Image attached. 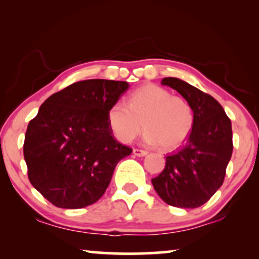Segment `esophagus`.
<instances>
[{
	"mask_svg": "<svg viewBox=\"0 0 259 259\" xmlns=\"http://www.w3.org/2000/svg\"><path fill=\"white\" fill-rule=\"evenodd\" d=\"M133 154L137 155V157H145V155L147 154V152L144 151V150H138V148H134Z\"/></svg>",
	"mask_w": 259,
	"mask_h": 259,
	"instance_id": "obj_1",
	"label": "esophagus"
}]
</instances>
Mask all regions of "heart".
<instances>
[{
  "label": "heart",
  "mask_w": 259,
  "mask_h": 259,
  "mask_svg": "<svg viewBox=\"0 0 259 259\" xmlns=\"http://www.w3.org/2000/svg\"><path fill=\"white\" fill-rule=\"evenodd\" d=\"M107 122L120 143L133 141L144 125L145 143L173 150L192 132L194 111L187 99L157 84H145L130 94L127 104L116 101L108 108Z\"/></svg>",
  "instance_id": "1"
}]
</instances>
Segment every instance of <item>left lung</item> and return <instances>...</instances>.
Returning <instances> with one entry per match:
<instances>
[{
  "label": "left lung",
  "mask_w": 259,
  "mask_h": 259,
  "mask_svg": "<svg viewBox=\"0 0 259 259\" xmlns=\"http://www.w3.org/2000/svg\"><path fill=\"white\" fill-rule=\"evenodd\" d=\"M161 83L190 101L194 126L185 144L166 157L164 171L152 184L171 206L199 207L224 182L233 150L231 120L214 98L192 84L177 77H164Z\"/></svg>",
  "instance_id": "8db88e82"
}]
</instances>
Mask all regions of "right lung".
I'll list each match as a JSON object with an SVG mask.
<instances>
[{
	"label": "right lung",
	"mask_w": 259,
	"mask_h": 259,
	"mask_svg": "<svg viewBox=\"0 0 259 259\" xmlns=\"http://www.w3.org/2000/svg\"><path fill=\"white\" fill-rule=\"evenodd\" d=\"M126 81H77L51 95L28 123L23 155L28 178L48 201L82 208L102 197L113 172L132 148L115 140L107 111Z\"/></svg>",
	"instance_id": "right-lung-1"
}]
</instances>
